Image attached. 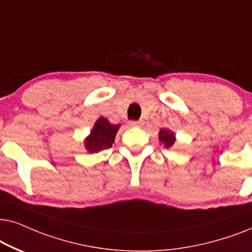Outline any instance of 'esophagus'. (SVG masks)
<instances>
[{
    "instance_id": "1",
    "label": "esophagus",
    "mask_w": 252,
    "mask_h": 252,
    "mask_svg": "<svg viewBox=\"0 0 252 252\" xmlns=\"http://www.w3.org/2000/svg\"><path fill=\"white\" fill-rule=\"evenodd\" d=\"M130 126H142V122L140 121H129Z\"/></svg>"
}]
</instances>
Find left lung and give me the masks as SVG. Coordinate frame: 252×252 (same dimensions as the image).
Listing matches in <instances>:
<instances>
[{"instance_id": "obj_1", "label": "left lung", "mask_w": 252, "mask_h": 252, "mask_svg": "<svg viewBox=\"0 0 252 252\" xmlns=\"http://www.w3.org/2000/svg\"><path fill=\"white\" fill-rule=\"evenodd\" d=\"M159 140L165 145V147L169 149V147H172L174 145V143H175V135H174V132L169 131V130L167 129H160Z\"/></svg>"}]
</instances>
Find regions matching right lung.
<instances>
[{"label":"right lung","mask_w":252,"mask_h":252,"mask_svg":"<svg viewBox=\"0 0 252 252\" xmlns=\"http://www.w3.org/2000/svg\"><path fill=\"white\" fill-rule=\"evenodd\" d=\"M120 126H114L105 117H100L93 126L91 133L85 139V147L90 153L100 152L112 147Z\"/></svg>","instance_id":"obj_1"}]
</instances>
